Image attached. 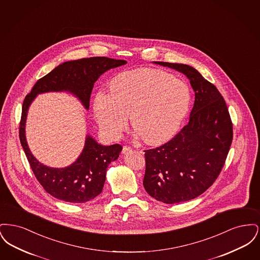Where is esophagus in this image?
I'll use <instances>...</instances> for the list:
<instances>
[{"instance_id": "1", "label": "esophagus", "mask_w": 260, "mask_h": 260, "mask_svg": "<svg viewBox=\"0 0 260 260\" xmlns=\"http://www.w3.org/2000/svg\"><path fill=\"white\" fill-rule=\"evenodd\" d=\"M131 150H132V148H131L129 146H124V147H123V153L125 154L126 152H128V151H131Z\"/></svg>"}]
</instances>
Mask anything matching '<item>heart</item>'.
<instances>
[{
	"mask_svg": "<svg viewBox=\"0 0 260 260\" xmlns=\"http://www.w3.org/2000/svg\"><path fill=\"white\" fill-rule=\"evenodd\" d=\"M183 81L158 69H140L117 76L110 92L100 90L93 101L95 120L103 135L118 139L128 123L136 137L161 143L176 133L190 106Z\"/></svg>",
	"mask_w": 260,
	"mask_h": 260,
	"instance_id": "heart-1",
	"label": "heart"
}]
</instances>
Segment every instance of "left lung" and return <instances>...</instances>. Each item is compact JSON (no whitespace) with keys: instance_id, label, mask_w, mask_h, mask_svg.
Masks as SVG:
<instances>
[{"instance_id":"1","label":"left lung","mask_w":260,"mask_h":260,"mask_svg":"<svg viewBox=\"0 0 260 260\" xmlns=\"http://www.w3.org/2000/svg\"><path fill=\"white\" fill-rule=\"evenodd\" d=\"M189 79L195 101L189 123L169 142L145 150L143 186L152 198L177 204L197 198L222 170L233 125L218 89L190 65L154 61Z\"/></svg>"}]
</instances>
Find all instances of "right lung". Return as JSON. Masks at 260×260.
<instances>
[{
    "instance_id": "1",
    "label": "right lung",
    "mask_w": 260,
    "mask_h": 260,
    "mask_svg": "<svg viewBox=\"0 0 260 260\" xmlns=\"http://www.w3.org/2000/svg\"><path fill=\"white\" fill-rule=\"evenodd\" d=\"M126 64L125 60L108 57H89L66 61L41 78L26 95L22 105L19 138L27 160L40 184L52 197L69 203H86L102 192L109 164L116 161L123 147L105 146L87 135L85 146L78 159L65 168H50L40 162L28 147L25 124L28 109L38 94L66 91L75 95L88 110L94 83L106 71Z\"/></svg>"
}]
</instances>
